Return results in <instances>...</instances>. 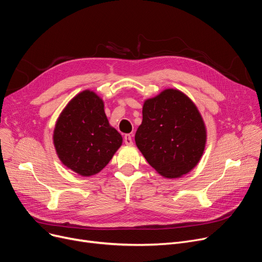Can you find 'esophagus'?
I'll use <instances>...</instances> for the list:
<instances>
[{
    "label": "esophagus",
    "instance_id": "34e87169",
    "mask_svg": "<svg viewBox=\"0 0 262 262\" xmlns=\"http://www.w3.org/2000/svg\"><path fill=\"white\" fill-rule=\"evenodd\" d=\"M124 142L126 145H133V139H132V136L130 135H125L124 137Z\"/></svg>",
    "mask_w": 262,
    "mask_h": 262
}]
</instances>
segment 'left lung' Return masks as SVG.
Instances as JSON below:
<instances>
[{"label":"left lung","instance_id":"left-lung-1","mask_svg":"<svg viewBox=\"0 0 262 262\" xmlns=\"http://www.w3.org/2000/svg\"><path fill=\"white\" fill-rule=\"evenodd\" d=\"M135 141L159 174L177 179L199 163L207 143V128L194 101L180 90L165 89L144 100Z\"/></svg>","mask_w":262,"mask_h":262}]
</instances>
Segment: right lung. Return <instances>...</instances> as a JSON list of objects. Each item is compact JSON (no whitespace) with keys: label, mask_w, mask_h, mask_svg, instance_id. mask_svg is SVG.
<instances>
[{"label":"right lung","mask_w":262,"mask_h":262,"mask_svg":"<svg viewBox=\"0 0 262 262\" xmlns=\"http://www.w3.org/2000/svg\"><path fill=\"white\" fill-rule=\"evenodd\" d=\"M52 138L61 163L82 177L101 171L123 142L109 124L104 100L91 90L68 101L55 122Z\"/></svg>","instance_id":"obj_1"}]
</instances>
